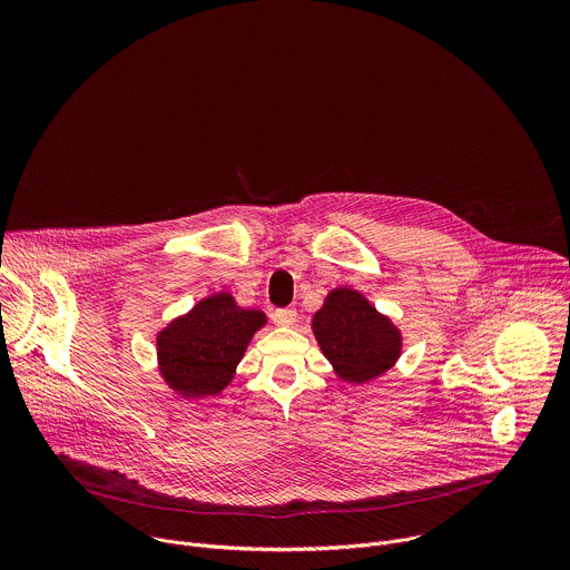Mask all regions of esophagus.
I'll return each instance as SVG.
<instances>
[{"instance_id":"obj_1","label":"esophagus","mask_w":570,"mask_h":570,"mask_svg":"<svg viewBox=\"0 0 570 570\" xmlns=\"http://www.w3.org/2000/svg\"><path fill=\"white\" fill-rule=\"evenodd\" d=\"M273 317H275L277 324H284V327H291V324H295V320H297V311H295V308H277V311L273 313Z\"/></svg>"}]
</instances>
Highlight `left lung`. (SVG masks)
<instances>
[{
	"mask_svg": "<svg viewBox=\"0 0 570 570\" xmlns=\"http://www.w3.org/2000/svg\"><path fill=\"white\" fill-rule=\"evenodd\" d=\"M311 327L334 372L354 385L381 376L401 356V332L354 288L324 297Z\"/></svg>",
	"mask_w": 570,
	"mask_h": 570,
	"instance_id": "8db88e82",
	"label": "left lung"
}]
</instances>
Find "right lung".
<instances>
[{
  "mask_svg": "<svg viewBox=\"0 0 570 570\" xmlns=\"http://www.w3.org/2000/svg\"><path fill=\"white\" fill-rule=\"evenodd\" d=\"M264 324V311L240 308L225 291L200 299L157 334L161 379L183 399L220 394Z\"/></svg>",
  "mask_w": 570,
  "mask_h": 570,
  "instance_id": "right-lung-1",
  "label": "right lung"
}]
</instances>
